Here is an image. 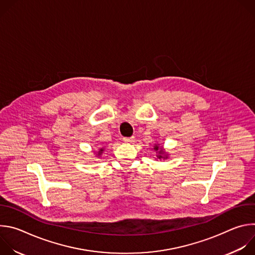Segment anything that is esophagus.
Here are the masks:
<instances>
[{"instance_id":"1","label":"esophagus","mask_w":255,"mask_h":255,"mask_svg":"<svg viewBox=\"0 0 255 255\" xmlns=\"http://www.w3.org/2000/svg\"><path fill=\"white\" fill-rule=\"evenodd\" d=\"M123 141L126 143H132L134 142V137H124Z\"/></svg>"}]
</instances>
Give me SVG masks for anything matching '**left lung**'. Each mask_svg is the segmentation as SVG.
<instances>
[{
    "mask_svg": "<svg viewBox=\"0 0 255 255\" xmlns=\"http://www.w3.org/2000/svg\"><path fill=\"white\" fill-rule=\"evenodd\" d=\"M154 149H155V150H158V146H157V145H155ZM159 153H162V150H160V151H159ZM158 157H159V158H161L162 156H161V155H158Z\"/></svg>",
    "mask_w": 255,
    "mask_h": 255,
    "instance_id": "left-lung-1",
    "label": "left lung"
}]
</instances>
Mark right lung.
Listing matches in <instances>:
<instances>
[{"mask_svg": "<svg viewBox=\"0 0 255 255\" xmlns=\"http://www.w3.org/2000/svg\"><path fill=\"white\" fill-rule=\"evenodd\" d=\"M102 152H103V149H100V151H99V154H98V155H100V154H102Z\"/></svg>", "mask_w": 255, "mask_h": 255, "instance_id": "right-lung-1", "label": "right lung"}]
</instances>
